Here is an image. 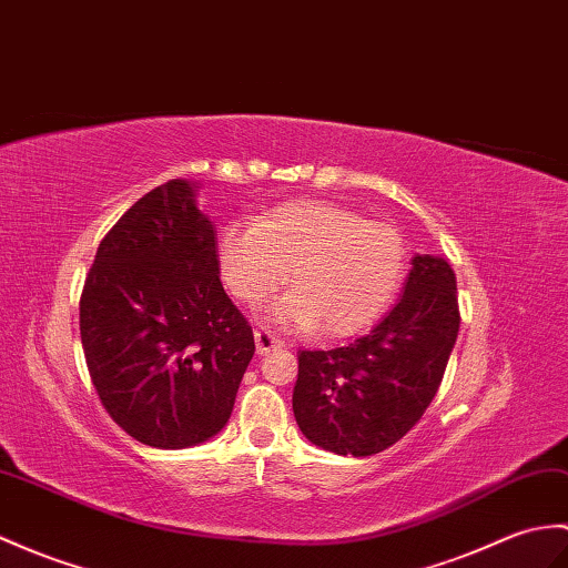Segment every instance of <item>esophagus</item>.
Here are the masks:
<instances>
[{"label": "esophagus", "mask_w": 568, "mask_h": 568, "mask_svg": "<svg viewBox=\"0 0 568 568\" xmlns=\"http://www.w3.org/2000/svg\"><path fill=\"white\" fill-rule=\"evenodd\" d=\"M254 338H256V353H258V355H266L268 351L283 346L281 338H275L271 332H263V328H256Z\"/></svg>", "instance_id": "34e87169"}]
</instances>
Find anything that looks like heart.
Listing matches in <instances>:
<instances>
[{
  "instance_id": "1",
  "label": "heart",
  "mask_w": 568,
  "mask_h": 568,
  "mask_svg": "<svg viewBox=\"0 0 568 568\" xmlns=\"http://www.w3.org/2000/svg\"><path fill=\"white\" fill-rule=\"evenodd\" d=\"M404 236L326 201H295L220 236L232 295L256 307L285 285L268 320L320 338L365 332L392 305L406 273Z\"/></svg>"
}]
</instances>
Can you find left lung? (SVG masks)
Masks as SVG:
<instances>
[{
	"label": "left lung",
	"instance_id": "8db88e82",
	"mask_svg": "<svg viewBox=\"0 0 568 568\" xmlns=\"http://www.w3.org/2000/svg\"><path fill=\"white\" fill-rule=\"evenodd\" d=\"M459 332L457 281L443 256L416 254L397 305L371 334L334 351L297 353L293 412L322 450H387L424 416Z\"/></svg>",
	"mask_w": 568,
	"mask_h": 568
}]
</instances>
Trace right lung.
Instances as JSON below:
<instances>
[{
  "label": "right lung",
  "instance_id": "add662e5",
  "mask_svg": "<svg viewBox=\"0 0 568 568\" xmlns=\"http://www.w3.org/2000/svg\"><path fill=\"white\" fill-rule=\"evenodd\" d=\"M197 183L166 181L103 236L79 300L91 382L128 435L181 450L227 426L254 334L220 281Z\"/></svg>",
  "mask_w": 568,
  "mask_h": 568
}]
</instances>
